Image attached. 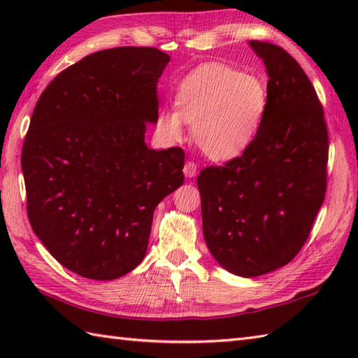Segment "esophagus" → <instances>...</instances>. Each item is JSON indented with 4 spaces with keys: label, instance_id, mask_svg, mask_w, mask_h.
<instances>
[{
    "label": "esophagus",
    "instance_id": "obj_1",
    "mask_svg": "<svg viewBox=\"0 0 358 358\" xmlns=\"http://www.w3.org/2000/svg\"><path fill=\"white\" fill-rule=\"evenodd\" d=\"M196 164L194 163V162H187L186 164H185V167H183V172H185V175L187 178H192V177H195L196 175Z\"/></svg>",
    "mask_w": 358,
    "mask_h": 358
}]
</instances>
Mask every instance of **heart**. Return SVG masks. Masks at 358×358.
I'll list each match as a JSON object with an SVG mask.
<instances>
[{
  "instance_id": "heart-1",
  "label": "heart",
  "mask_w": 358,
  "mask_h": 358,
  "mask_svg": "<svg viewBox=\"0 0 358 358\" xmlns=\"http://www.w3.org/2000/svg\"><path fill=\"white\" fill-rule=\"evenodd\" d=\"M175 110L159 113L158 129L166 138L181 140L185 123L204 155L231 162L245 154L260 131L268 90L254 75L210 63L196 67L180 81Z\"/></svg>"
}]
</instances>
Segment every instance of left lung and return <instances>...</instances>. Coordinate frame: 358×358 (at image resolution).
Wrapping results in <instances>:
<instances>
[{"instance_id":"obj_1","label":"left lung","mask_w":358,"mask_h":358,"mask_svg":"<svg viewBox=\"0 0 358 358\" xmlns=\"http://www.w3.org/2000/svg\"><path fill=\"white\" fill-rule=\"evenodd\" d=\"M268 72V108L255 140L224 166L196 178L203 234L215 260L258 277L300 252L326 194L328 127L300 64L266 41H250Z\"/></svg>"}]
</instances>
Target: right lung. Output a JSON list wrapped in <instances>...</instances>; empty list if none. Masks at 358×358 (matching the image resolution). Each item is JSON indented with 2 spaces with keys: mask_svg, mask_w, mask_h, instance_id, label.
<instances>
[{
  "mask_svg": "<svg viewBox=\"0 0 358 358\" xmlns=\"http://www.w3.org/2000/svg\"><path fill=\"white\" fill-rule=\"evenodd\" d=\"M169 59L155 48L95 52L36 101L21 154L29 222L52 257L85 278L135 269L155 208L185 181L183 149L144 143Z\"/></svg>",
  "mask_w": 358,
  "mask_h": 358,
  "instance_id": "obj_1",
  "label": "right lung"
}]
</instances>
